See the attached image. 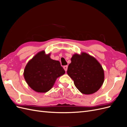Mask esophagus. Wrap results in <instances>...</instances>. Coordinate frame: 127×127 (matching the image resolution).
<instances>
[{"label": "esophagus", "instance_id": "esophagus-1", "mask_svg": "<svg viewBox=\"0 0 127 127\" xmlns=\"http://www.w3.org/2000/svg\"><path fill=\"white\" fill-rule=\"evenodd\" d=\"M63 68H64V70L66 71H67V69H68V66H67V65H66V66H64L63 67Z\"/></svg>", "mask_w": 127, "mask_h": 127}]
</instances>
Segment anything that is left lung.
<instances>
[{
	"label": "left lung",
	"instance_id": "8db88e82",
	"mask_svg": "<svg viewBox=\"0 0 127 127\" xmlns=\"http://www.w3.org/2000/svg\"><path fill=\"white\" fill-rule=\"evenodd\" d=\"M71 61L67 74L74 80L76 88L84 94L97 92L104 80L103 69L98 61L85 52L74 55Z\"/></svg>",
	"mask_w": 127,
	"mask_h": 127
}]
</instances>
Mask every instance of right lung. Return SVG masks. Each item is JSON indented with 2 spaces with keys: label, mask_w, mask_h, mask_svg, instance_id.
Instances as JSON below:
<instances>
[{
  "label": "right lung",
  "mask_w": 127,
  "mask_h": 127,
  "mask_svg": "<svg viewBox=\"0 0 127 127\" xmlns=\"http://www.w3.org/2000/svg\"><path fill=\"white\" fill-rule=\"evenodd\" d=\"M46 55L44 51L37 53L27 64L24 77L27 84L32 90L39 93H45L51 89L58 77L65 71L59 61Z\"/></svg>",
  "instance_id": "obj_1"
}]
</instances>
